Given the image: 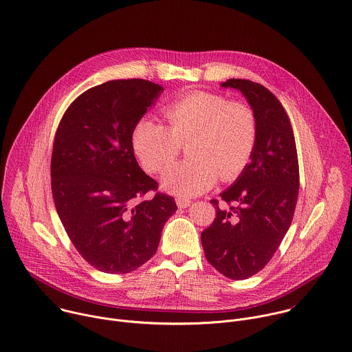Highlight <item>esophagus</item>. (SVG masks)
Returning <instances> with one entry per match:
<instances>
[{"instance_id": "34e87169", "label": "esophagus", "mask_w": 352, "mask_h": 352, "mask_svg": "<svg viewBox=\"0 0 352 352\" xmlns=\"http://www.w3.org/2000/svg\"><path fill=\"white\" fill-rule=\"evenodd\" d=\"M175 201H177V206H178L179 208H186V207H189L190 203H192V201H190L189 199H186V197H177Z\"/></svg>"}]
</instances>
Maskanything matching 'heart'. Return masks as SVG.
Returning a JSON list of instances; mask_svg holds the SVG:
<instances>
[{
  "label": "heart",
  "mask_w": 352,
  "mask_h": 352,
  "mask_svg": "<svg viewBox=\"0 0 352 352\" xmlns=\"http://www.w3.org/2000/svg\"><path fill=\"white\" fill-rule=\"evenodd\" d=\"M170 129L153 119H142L133 131V148L148 173H162L177 159L181 144L190 140V159L171 167L163 177L164 190L197 196L208 190L218 175L232 181L241 175L256 149L257 116L252 106L207 91H193L166 109Z\"/></svg>",
  "instance_id": "heart-1"
}]
</instances>
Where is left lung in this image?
<instances>
[{
	"label": "left lung",
	"mask_w": 352,
	"mask_h": 352,
	"mask_svg": "<svg viewBox=\"0 0 352 352\" xmlns=\"http://www.w3.org/2000/svg\"><path fill=\"white\" fill-rule=\"evenodd\" d=\"M221 87L238 89L248 99L258 137L250 163L219 193L232 206L211 200L217 214L201 232V246L218 272L242 280L270 263L289 230L300 188L298 159L289 117L270 89L242 78H229Z\"/></svg>",
	"instance_id": "8db88e82"
}]
</instances>
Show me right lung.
I'll list each match as a JSON object with an SVG mask.
<instances>
[{
	"instance_id": "obj_1",
	"label": "right lung",
	"mask_w": 352,
	"mask_h": 352,
	"mask_svg": "<svg viewBox=\"0 0 352 352\" xmlns=\"http://www.w3.org/2000/svg\"><path fill=\"white\" fill-rule=\"evenodd\" d=\"M163 87L142 78L111 80L82 92L55 134L51 186L72 243L94 268L129 274L153 257L174 197L140 167L133 131Z\"/></svg>"
}]
</instances>
